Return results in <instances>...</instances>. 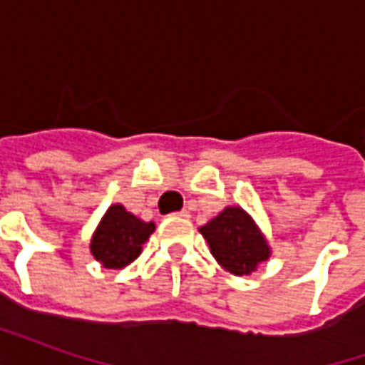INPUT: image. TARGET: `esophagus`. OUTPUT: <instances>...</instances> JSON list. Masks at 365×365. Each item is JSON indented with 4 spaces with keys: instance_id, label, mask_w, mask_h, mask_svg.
I'll list each match as a JSON object with an SVG mask.
<instances>
[{
    "instance_id": "1",
    "label": "esophagus",
    "mask_w": 365,
    "mask_h": 365,
    "mask_svg": "<svg viewBox=\"0 0 365 365\" xmlns=\"http://www.w3.org/2000/svg\"><path fill=\"white\" fill-rule=\"evenodd\" d=\"M175 215H180V217H187V211H180V213H175Z\"/></svg>"
}]
</instances>
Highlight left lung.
<instances>
[{"label":"left lung","mask_w":365,"mask_h":365,"mask_svg":"<svg viewBox=\"0 0 365 365\" xmlns=\"http://www.w3.org/2000/svg\"><path fill=\"white\" fill-rule=\"evenodd\" d=\"M199 232L215 260L235 275H250L272 254L268 240L242 207H225Z\"/></svg>","instance_id":"8db88e82"}]
</instances>
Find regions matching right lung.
<instances>
[{"instance_id":"1","label":"right lung","mask_w":365,"mask_h":365,"mask_svg":"<svg viewBox=\"0 0 365 365\" xmlns=\"http://www.w3.org/2000/svg\"><path fill=\"white\" fill-rule=\"evenodd\" d=\"M154 229L156 227L152 221H140L125 207L115 203L105 211L103 219L97 225L90 250L93 258L103 264V268L120 269L140 256L143 245Z\"/></svg>"}]
</instances>
